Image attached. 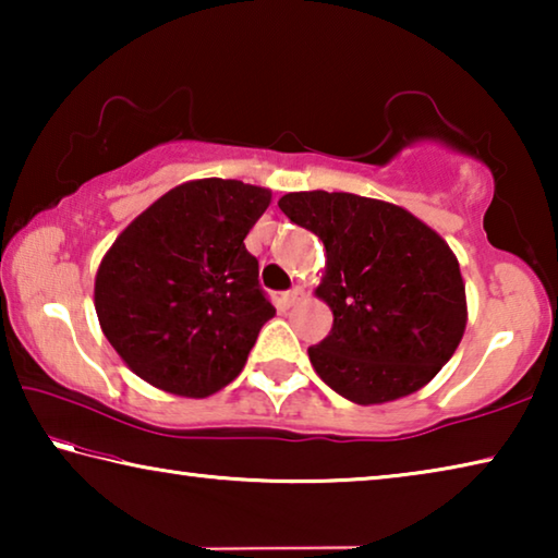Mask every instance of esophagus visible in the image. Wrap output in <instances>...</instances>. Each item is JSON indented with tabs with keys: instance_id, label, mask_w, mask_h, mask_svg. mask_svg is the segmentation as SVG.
<instances>
[{
	"instance_id": "1",
	"label": "esophagus",
	"mask_w": 558,
	"mask_h": 558,
	"mask_svg": "<svg viewBox=\"0 0 558 558\" xmlns=\"http://www.w3.org/2000/svg\"><path fill=\"white\" fill-rule=\"evenodd\" d=\"M302 295H305V292H302V288H292V290H288V292H282L280 295V302H282V307H292V305H298V302L302 300Z\"/></svg>"
}]
</instances>
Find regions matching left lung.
Instances as JSON below:
<instances>
[{
    "instance_id": "8db88e82",
    "label": "left lung",
    "mask_w": 558,
    "mask_h": 558,
    "mask_svg": "<svg viewBox=\"0 0 558 558\" xmlns=\"http://www.w3.org/2000/svg\"><path fill=\"white\" fill-rule=\"evenodd\" d=\"M327 251L317 295L335 323L310 362L329 389L369 405L426 386L468 323L465 286L448 243L401 206L344 192L278 202Z\"/></svg>"
}]
</instances>
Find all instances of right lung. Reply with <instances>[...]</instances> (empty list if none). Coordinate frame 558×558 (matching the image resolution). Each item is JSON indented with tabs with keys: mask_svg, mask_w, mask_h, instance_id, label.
<instances>
[{
	"mask_svg": "<svg viewBox=\"0 0 558 558\" xmlns=\"http://www.w3.org/2000/svg\"><path fill=\"white\" fill-rule=\"evenodd\" d=\"M268 204V189L199 179L118 235L96 276V313L140 379L204 399L241 374L276 315L243 243Z\"/></svg>",
	"mask_w": 558,
	"mask_h": 558,
	"instance_id": "add662e5",
	"label": "right lung"
}]
</instances>
